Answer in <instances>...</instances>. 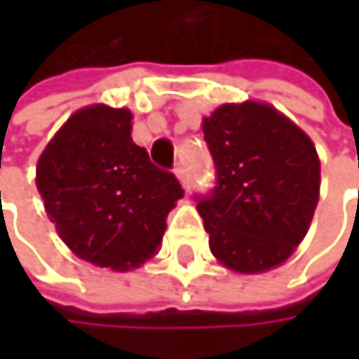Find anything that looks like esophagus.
<instances>
[{"mask_svg":"<svg viewBox=\"0 0 359 359\" xmlns=\"http://www.w3.org/2000/svg\"><path fill=\"white\" fill-rule=\"evenodd\" d=\"M175 175H177V179L180 180L182 189H184V191L189 193V191H191V179H189V172H187V168H184V166H177Z\"/></svg>","mask_w":359,"mask_h":359,"instance_id":"obj_1","label":"esophagus"}]
</instances>
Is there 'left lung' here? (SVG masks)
Segmentation results:
<instances>
[{
	"instance_id": "obj_1",
	"label": "left lung",
	"mask_w": 359,
	"mask_h": 359,
	"mask_svg": "<svg viewBox=\"0 0 359 359\" xmlns=\"http://www.w3.org/2000/svg\"><path fill=\"white\" fill-rule=\"evenodd\" d=\"M218 187L197 203L210 251L229 270L259 274L287 262L320 199V158L283 111L248 100L201 120Z\"/></svg>"
}]
</instances>
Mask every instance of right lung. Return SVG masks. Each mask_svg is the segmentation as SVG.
<instances>
[{
	"instance_id": "obj_1",
	"label": "right lung",
	"mask_w": 359,
	"mask_h": 359,
	"mask_svg": "<svg viewBox=\"0 0 359 359\" xmlns=\"http://www.w3.org/2000/svg\"><path fill=\"white\" fill-rule=\"evenodd\" d=\"M130 133V109L91 104L60 126L36 160V191L60 239L79 259L114 272L160 251L182 197L175 175L156 168Z\"/></svg>"
}]
</instances>
